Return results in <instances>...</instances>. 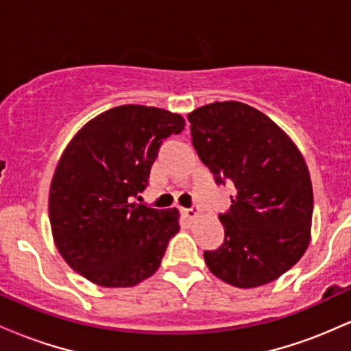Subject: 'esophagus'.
Masks as SVG:
<instances>
[{
	"label": "esophagus",
	"instance_id": "obj_1",
	"mask_svg": "<svg viewBox=\"0 0 351 351\" xmlns=\"http://www.w3.org/2000/svg\"><path fill=\"white\" fill-rule=\"evenodd\" d=\"M181 216L186 217V219H195V217L198 216V206L181 208Z\"/></svg>",
	"mask_w": 351,
	"mask_h": 351
}]
</instances>
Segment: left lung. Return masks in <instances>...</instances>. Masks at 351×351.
<instances>
[{
  "mask_svg": "<svg viewBox=\"0 0 351 351\" xmlns=\"http://www.w3.org/2000/svg\"><path fill=\"white\" fill-rule=\"evenodd\" d=\"M193 147L217 184H234L219 215L224 241L204 251L209 271L241 289L287 272L310 243L312 181L287 134L243 102H215L188 114Z\"/></svg>",
  "mask_w": 351,
  "mask_h": 351,
  "instance_id": "left-lung-1",
  "label": "left lung"
}]
</instances>
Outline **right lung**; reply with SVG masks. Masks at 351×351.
Masks as SVG:
<instances>
[{
  "label": "right lung",
  "mask_w": 351,
  "mask_h": 351,
  "mask_svg": "<svg viewBox=\"0 0 351 351\" xmlns=\"http://www.w3.org/2000/svg\"><path fill=\"white\" fill-rule=\"evenodd\" d=\"M183 117L156 107L120 106L87 122L60 156L49 191L56 247L67 264L102 287H132L162 264L178 209L134 203L152 165Z\"/></svg>",
  "instance_id": "obj_1"
}]
</instances>
